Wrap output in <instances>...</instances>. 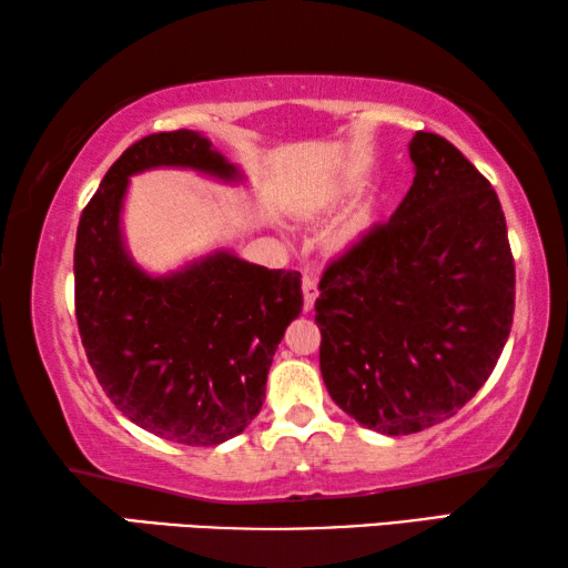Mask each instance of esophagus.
<instances>
[{
	"label": "esophagus",
	"instance_id": "1",
	"mask_svg": "<svg viewBox=\"0 0 568 568\" xmlns=\"http://www.w3.org/2000/svg\"><path fill=\"white\" fill-rule=\"evenodd\" d=\"M315 297H318V283H315V277L305 275L303 277V301H305V311H311L315 305Z\"/></svg>",
	"mask_w": 568,
	"mask_h": 568
}]
</instances>
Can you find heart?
<instances>
[{
    "label": "heart",
    "instance_id": "1",
    "mask_svg": "<svg viewBox=\"0 0 568 568\" xmlns=\"http://www.w3.org/2000/svg\"><path fill=\"white\" fill-rule=\"evenodd\" d=\"M363 220H353V223L345 225L341 233H338V243L341 245H353L355 240H358L363 235Z\"/></svg>",
    "mask_w": 568,
    "mask_h": 568
}]
</instances>
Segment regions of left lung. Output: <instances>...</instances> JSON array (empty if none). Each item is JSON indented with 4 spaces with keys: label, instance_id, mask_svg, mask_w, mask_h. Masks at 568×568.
<instances>
[{
    "label": "left lung",
    "instance_id": "obj_1",
    "mask_svg": "<svg viewBox=\"0 0 568 568\" xmlns=\"http://www.w3.org/2000/svg\"><path fill=\"white\" fill-rule=\"evenodd\" d=\"M388 223L328 265L315 301L321 373L361 426L408 436L456 416L496 368L516 273L496 190L434 132Z\"/></svg>",
    "mask_w": 568,
    "mask_h": 568
}]
</instances>
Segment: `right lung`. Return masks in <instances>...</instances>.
<instances>
[{"label": "right lung", "mask_w": 568, "mask_h": 568, "mask_svg": "<svg viewBox=\"0 0 568 568\" xmlns=\"http://www.w3.org/2000/svg\"><path fill=\"white\" fill-rule=\"evenodd\" d=\"M160 168L245 182L192 130L148 134L124 150L77 227V325L122 416L182 446H217L263 408L277 343L303 311L301 273L267 271L223 247L165 275L140 267L124 243V197L132 175Z\"/></svg>", "instance_id": "1"}]
</instances>
